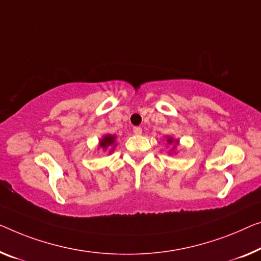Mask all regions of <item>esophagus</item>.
I'll return each mask as SVG.
<instances>
[{
    "label": "esophagus",
    "instance_id": "34e87169",
    "mask_svg": "<svg viewBox=\"0 0 261 261\" xmlns=\"http://www.w3.org/2000/svg\"><path fill=\"white\" fill-rule=\"evenodd\" d=\"M142 132H143L142 127H139V126H135V127H134V134H135V135H141Z\"/></svg>",
    "mask_w": 261,
    "mask_h": 261
}]
</instances>
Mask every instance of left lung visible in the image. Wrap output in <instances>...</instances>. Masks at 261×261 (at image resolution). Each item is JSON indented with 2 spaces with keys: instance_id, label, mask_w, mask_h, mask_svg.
<instances>
[{
  "instance_id": "left-lung-1",
  "label": "left lung",
  "mask_w": 261,
  "mask_h": 261,
  "mask_svg": "<svg viewBox=\"0 0 261 261\" xmlns=\"http://www.w3.org/2000/svg\"><path fill=\"white\" fill-rule=\"evenodd\" d=\"M173 142H174V143H176V144L178 143V141H173V138H172V137H168V143H169V144H172ZM174 147H176V145H173V147H172V150L174 149Z\"/></svg>"
}]
</instances>
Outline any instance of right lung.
<instances>
[{"instance_id":"1","label":"right lung","mask_w":261,"mask_h":261,"mask_svg":"<svg viewBox=\"0 0 261 261\" xmlns=\"http://www.w3.org/2000/svg\"><path fill=\"white\" fill-rule=\"evenodd\" d=\"M115 142H116V136L106 135L99 141V147H102L103 150H107L109 146H114L115 147ZM111 151H114V149H112Z\"/></svg>"}]
</instances>
